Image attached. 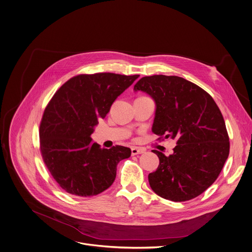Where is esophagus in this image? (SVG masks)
Instances as JSON below:
<instances>
[{"mask_svg":"<svg viewBox=\"0 0 252 252\" xmlns=\"http://www.w3.org/2000/svg\"><path fill=\"white\" fill-rule=\"evenodd\" d=\"M145 152L144 149L142 148H138V147H132L131 148V155L132 156H136V155H141Z\"/></svg>","mask_w":252,"mask_h":252,"instance_id":"esophagus-1","label":"esophagus"}]
</instances>
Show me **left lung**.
I'll list each match as a JSON object with an SVG mask.
<instances>
[{
	"label": "left lung",
	"mask_w": 252,
	"mask_h": 252,
	"mask_svg": "<svg viewBox=\"0 0 252 252\" xmlns=\"http://www.w3.org/2000/svg\"><path fill=\"white\" fill-rule=\"evenodd\" d=\"M133 90L156 102L153 132L158 139L177 141L170 156L153 151L159 164L148 176L150 187L175 202L200 195L218 179L230 150L223 116L214 98L179 76H145Z\"/></svg>",
	"instance_id": "1"
}]
</instances>
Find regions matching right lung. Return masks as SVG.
I'll return each mask as SVG.
<instances>
[{"label":"right lung","mask_w":252,"mask_h":252,"mask_svg":"<svg viewBox=\"0 0 252 252\" xmlns=\"http://www.w3.org/2000/svg\"><path fill=\"white\" fill-rule=\"evenodd\" d=\"M139 75L110 72L80 74L63 85L47 104L39 125L44 164L58 185L75 196L97 195L111 187L118 163L129 148L103 149L91 135L99 118Z\"/></svg>","instance_id":"add662e5"}]
</instances>
